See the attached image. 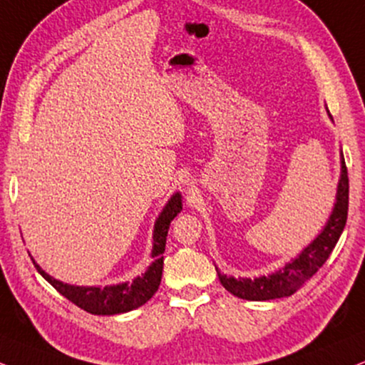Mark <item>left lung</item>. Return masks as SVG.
<instances>
[{
	"label": "left lung",
	"instance_id": "obj_1",
	"mask_svg": "<svg viewBox=\"0 0 365 365\" xmlns=\"http://www.w3.org/2000/svg\"><path fill=\"white\" fill-rule=\"evenodd\" d=\"M327 113L331 118L330 111L327 108ZM349 211V175L345 168L344 154L340 152V178L336 184L335 203L331 208L330 217H328L325 227L322 232L313 238L303 250L286 262L276 272L267 274V276L259 277H233L220 272L217 267L220 282L225 289L232 292L237 298L247 301H269L277 298H287L294 294L309 277L313 276L318 269L325 264V260L330 257L331 250L335 249L336 242L344 232L345 222H347Z\"/></svg>",
	"mask_w": 365,
	"mask_h": 365
}]
</instances>
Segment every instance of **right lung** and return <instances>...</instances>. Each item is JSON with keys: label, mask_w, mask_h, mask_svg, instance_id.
Masks as SVG:
<instances>
[{"label": "right lung", "mask_w": 365, "mask_h": 365, "mask_svg": "<svg viewBox=\"0 0 365 365\" xmlns=\"http://www.w3.org/2000/svg\"><path fill=\"white\" fill-rule=\"evenodd\" d=\"M182 210V196L181 192H174L169 197L164 208L159 213L154 225V235H152V252L154 262L147 267V271L142 276H137L133 281H125L120 284L111 286H76L67 284V282L53 279L51 274L43 271L40 265L34 260V265L37 267L45 281H48L56 289L61 292L76 307H79L84 312L91 314H101V317H111V314L127 313L132 309L145 304L155 291L159 289L162 269H164V250H165V238L170 227V222L181 213Z\"/></svg>", "instance_id": "1"}]
</instances>
